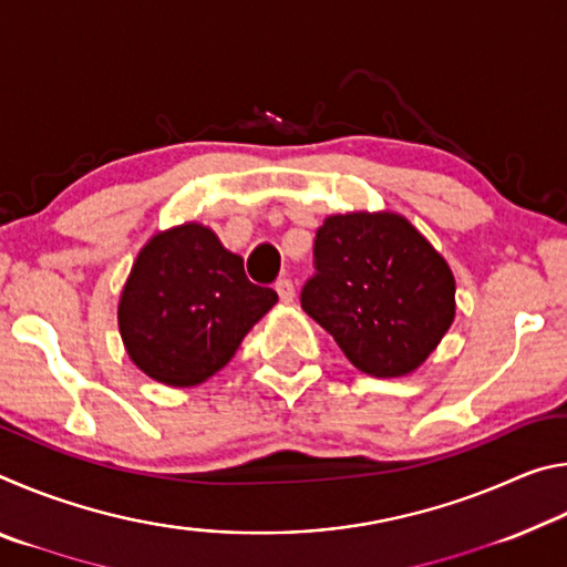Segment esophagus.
Here are the masks:
<instances>
[{
	"label": "esophagus",
	"mask_w": 567,
	"mask_h": 567,
	"mask_svg": "<svg viewBox=\"0 0 567 567\" xmlns=\"http://www.w3.org/2000/svg\"><path fill=\"white\" fill-rule=\"evenodd\" d=\"M275 290H277V295H280L282 302H292L295 300V285H292V280H277Z\"/></svg>",
	"instance_id": "obj_1"
}]
</instances>
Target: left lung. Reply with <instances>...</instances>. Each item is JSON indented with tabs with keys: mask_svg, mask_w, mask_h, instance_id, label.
I'll list each match as a JSON object with an SVG mask.
<instances>
[{
	"mask_svg": "<svg viewBox=\"0 0 567 567\" xmlns=\"http://www.w3.org/2000/svg\"><path fill=\"white\" fill-rule=\"evenodd\" d=\"M302 310L372 378L417 370L455 320L445 257L398 213L324 217Z\"/></svg>",
	"mask_w": 567,
	"mask_h": 567,
	"instance_id": "left-lung-1",
	"label": "left lung"
}]
</instances>
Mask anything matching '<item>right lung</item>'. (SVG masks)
Instances as JSON below:
<instances>
[{
	"instance_id": "1",
	"label": "right lung",
	"mask_w": 567,
	"mask_h": 567,
	"mask_svg": "<svg viewBox=\"0 0 567 567\" xmlns=\"http://www.w3.org/2000/svg\"><path fill=\"white\" fill-rule=\"evenodd\" d=\"M277 292L252 285L243 257L199 223L147 239L122 287L117 322L130 360L152 380L192 388L233 360Z\"/></svg>"
}]
</instances>
